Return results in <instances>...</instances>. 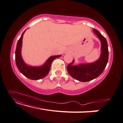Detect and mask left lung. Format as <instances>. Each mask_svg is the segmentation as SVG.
Wrapping results in <instances>:
<instances>
[{
	"instance_id": "obj_1",
	"label": "left lung",
	"mask_w": 123,
	"mask_h": 123,
	"mask_svg": "<svg viewBox=\"0 0 123 123\" xmlns=\"http://www.w3.org/2000/svg\"><path fill=\"white\" fill-rule=\"evenodd\" d=\"M101 42V55L99 59L91 63L80 64L74 66V60L67 66L69 74L74 79L80 82H88L98 77L103 72L108 61V46L106 38L96 29H93Z\"/></svg>"
}]
</instances>
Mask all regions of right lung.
Here are the masks:
<instances>
[{
    "label": "right lung",
    "mask_w": 123,
    "mask_h": 123,
    "mask_svg": "<svg viewBox=\"0 0 123 123\" xmlns=\"http://www.w3.org/2000/svg\"><path fill=\"white\" fill-rule=\"evenodd\" d=\"M25 30L22 34L20 38L18 40L15 51V62L18 69L24 76L30 80H37L41 79L46 76L50 71L52 62L56 58L59 57L61 55L52 56L47 60L45 63L40 67H31L27 65L24 62L21 55L22 47V40L23 35L24 34Z\"/></svg>",
    "instance_id": "1"
}]
</instances>
